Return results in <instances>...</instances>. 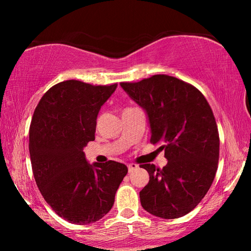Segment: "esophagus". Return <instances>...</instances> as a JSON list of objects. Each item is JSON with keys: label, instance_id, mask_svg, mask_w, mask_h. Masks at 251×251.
I'll return each mask as SVG.
<instances>
[{"label": "esophagus", "instance_id": "34e87169", "mask_svg": "<svg viewBox=\"0 0 251 251\" xmlns=\"http://www.w3.org/2000/svg\"><path fill=\"white\" fill-rule=\"evenodd\" d=\"M127 167H128V172L131 173V172H134L135 169L138 168V165H136V164H134V163H130V164L127 165Z\"/></svg>", "mask_w": 251, "mask_h": 251}]
</instances>
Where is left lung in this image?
<instances>
[{"mask_svg":"<svg viewBox=\"0 0 251 251\" xmlns=\"http://www.w3.org/2000/svg\"><path fill=\"white\" fill-rule=\"evenodd\" d=\"M121 86L146 110L151 143L160 145L168 160L163 168L141 165L150 174L139 193L142 206L164 219L185 216L205 197L217 172L219 134L210 105L192 84L165 74Z\"/></svg>","mask_w":251,"mask_h":251,"instance_id":"obj_1","label":"left lung"}]
</instances>
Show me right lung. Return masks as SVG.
Segmentation results:
<instances>
[{
	"label": "right lung",
	"mask_w": 251,
	"mask_h": 251,
	"mask_svg": "<svg viewBox=\"0 0 251 251\" xmlns=\"http://www.w3.org/2000/svg\"><path fill=\"white\" fill-rule=\"evenodd\" d=\"M116 87L64 80L50 87L34 110L28 143L33 175L45 201L72 224L103 218L128 172L114 160L88 164L83 151L95 139L97 115Z\"/></svg>",
	"instance_id": "right-lung-1"
}]
</instances>
